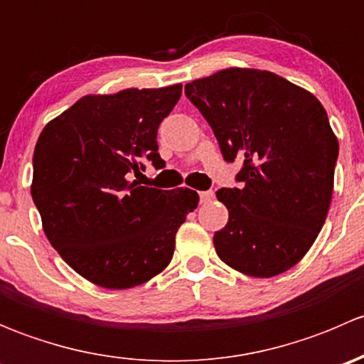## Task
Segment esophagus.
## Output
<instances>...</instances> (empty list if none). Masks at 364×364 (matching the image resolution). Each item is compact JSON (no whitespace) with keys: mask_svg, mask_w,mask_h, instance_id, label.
Segmentation results:
<instances>
[{"mask_svg":"<svg viewBox=\"0 0 364 364\" xmlns=\"http://www.w3.org/2000/svg\"><path fill=\"white\" fill-rule=\"evenodd\" d=\"M199 197L200 203H209V200L215 197V192H213V190H204V192H199Z\"/></svg>","mask_w":364,"mask_h":364,"instance_id":"esophagus-1","label":"esophagus"}]
</instances>
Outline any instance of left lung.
Masks as SVG:
<instances>
[{
    "instance_id": "1",
    "label": "left lung",
    "mask_w": 364,
    "mask_h": 364,
    "mask_svg": "<svg viewBox=\"0 0 364 364\" xmlns=\"http://www.w3.org/2000/svg\"><path fill=\"white\" fill-rule=\"evenodd\" d=\"M223 159L243 160L240 188H220L229 222L215 232L220 259L271 278L296 266L328 216L338 141L321 102L273 72L225 68L185 86Z\"/></svg>"
}]
</instances>
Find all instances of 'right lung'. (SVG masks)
<instances>
[{
    "label": "right lung",
    "mask_w": 364,
    "mask_h": 364,
    "mask_svg": "<svg viewBox=\"0 0 364 364\" xmlns=\"http://www.w3.org/2000/svg\"><path fill=\"white\" fill-rule=\"evenodd\" d=\"M181 84L86 95L46 124L33 155L31 197L43 232L75 273L104 289H132L161 273L176 232L197 208L190 188L128 181L161 168L156 134Z\"/></svg>",
    "instance_id": "obj_1"
}]
</instances>
